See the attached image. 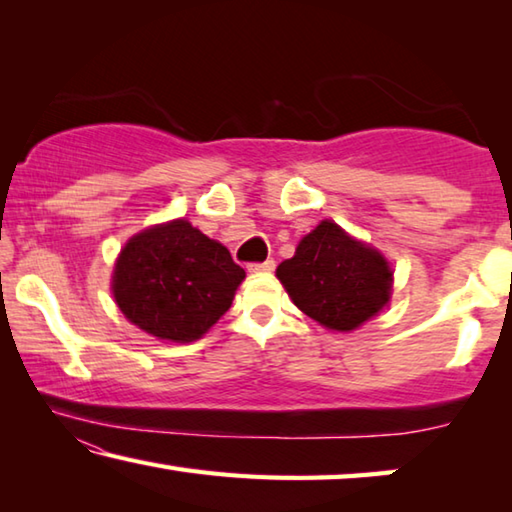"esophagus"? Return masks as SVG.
Here are the masks:
<instances>
[{"label":"esophagus","instance_id":"34e87169","mask_svg":"<svg viewBox=\"0 0 512 512\" xmlns=\"http://www.w3.org/2000/svg\"><path fill=\"white\" fill-rule=\"evenodd\" d=\"M275 262L273 259H266V262H250L248 264V271L250 273H266V271H273Z\"/></svg>","mask_w":512,"mask_h":512}]
</instances>
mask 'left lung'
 <instances>
[{
  "label": "left lung",
  "mask_w": 512,
  "mask_h": 512,
  "mask_svg": "<svg viewBox=\"0 0 512 512\" xmlns=\"http://www.w3.org/2000/svg\"><path fill=\"white\" fill-rule=\"evenodd\" d=\"M277 277L309 318L350 332L384 309L393 271L377 250L323 221L302 237L296 255L277 266Z\"/></svg>",
  "instance_id": "8db88e82"
}]
</instances>
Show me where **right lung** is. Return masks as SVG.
Masks as SVG:
<instances>
[{
  "mask_svg": "<svg viewBox=\"0 0 512 512\" xmlns=\"http://www.w3.org/2000/svg\"><path fill=\"white\" fill-rule=\"evenodd\" d=\"M244 277L228 248L178 219L128 241L112 293L133 325L164 341L189 343L230 309Z\"/></svg>",
  "mask_w": 512,
  "mask_h": 512,
  "instance_id": "1",
  "label": "right lung"
}]
</instances>
